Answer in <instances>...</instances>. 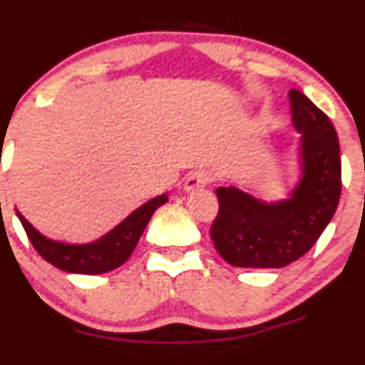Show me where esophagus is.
<instances>
[{
  "mask_svg": "<svg viewBox=\"0 0 365 365\" xmlns=\"http://www.w3.org/2000/svg\"><path fill=\"white\" fill-rule=\"evenodd\" d=\"M210 182H212V175H210V171H206V169H196V171H190L189 175H187L185 183H183V189H185L187 192H192V190L203 189V187L208 185Z\"/></svg>",
  "mask_w": 365,
  "mask_h": 365,
  "instance_id": "34e87169",
  "label": "esophagus"
}]
</instances>
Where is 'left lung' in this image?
Returning a JSON list of instances; mask_svg holds the SVG:
<instances>
[{"label":"left lung","mask_w":365,"mask_h":365,"mask_svg":"<svg viewBox=\"0 0 365 365\" xmlns=\"http://www.w3.org/2000/svg\"><path fill=\"white\" fill-rule=\"evenodd\" d=\"M300 132L302 175L286 200L267 203L238 187H219L210 227L217 252L233 267L282 268L304 256L332 220L341 196L339 139L332 121L302 91H289Z\"/></svg>","instance_id":"left-lung-1"}]
</instances>
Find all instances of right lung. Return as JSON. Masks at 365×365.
Masks as SVG:
<instances>
[{
    "label": "right lung",
    "instance_id": "obj_1",
    "mask_svg": "<svg viewBox=\"0 0 365 365\" xmlns=\"http://www.w3.org/2000/svg\"><path fill=\"white\" fill-rule=\"evenodd\" d=\"M165 201H168V194H162V196L146 201L145 205L134 210L127 219L121 220L114 230L106 233L104 237L91 242V244L83 245L51 240V238L38 233V230H35L19 212H17V217H19L33 247L47 263L54 264V267L63 272H70V274L97 275L121 267L130 257L143 231H145L146 224L150 222L155 210L164 205Z\"/></svg>",
    "mask_w": 365,
    "mask_h": 365
}]
</instances>
